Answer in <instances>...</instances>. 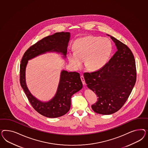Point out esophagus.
Segmentation results:
<instances>
[{
    "instance_id": "esophagus-1",
    "label": "esophagus",
    "mask_w": 148,
    "mask_h": 148,
    "mask_svg": "<svg viewBox=\"0 0 148 148\" xmlns=\"http://www.w3.org/2000/svg\"><path fill=\"white\" fill-rule=\"evenodd\" d=\"M80 77L83 85H85L86 82L85 80V78H84V76H83V75H81V76H80Z\"/></svg>"
}]
</instances>
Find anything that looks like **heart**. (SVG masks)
<instances>
[{"mask_svg":"<svg viewBox=\"0 0 148 148\" xmlns=\"http://www.w3.org/2000/svg\"><path fill=\"white\" fill-rule=\"evenodd\" d=\"M74 51L68 54V58L75 68H79L85 60L86 67L95 71L103 67L108 62L112 54V42L108 38L87 36L75 40Z\"/></svg>","mask_w":148,"mask_h":148,"instance_id":"b5f03b06","label":"heart"}]
</instances>
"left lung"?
I'll return each instance as SVG.
<instances>
[{
    "mask_svg": "<svg viewBox=\"0 0 148 148\" xmlns=\"http://www.w3.org/2000/svg\"><path fill=\"white\" fill-rule=\"evenodd\" d=\"M110 37L116 45V53L101 68L84 74L87 87L98 97L92 108L101 114H111L122 108L132 92L137 76L131 50L120 40Z\"/></svg>",
    "mask_w": 148,
    "mask_h": 148,
    "instance_id": "obj_1",
    "label": "left lung"
}]
</instances>
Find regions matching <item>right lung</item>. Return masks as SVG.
<instances>
[{
  "label": "right lung",
  "instance_id": "1",
  "mask_svg": "<svg viewBox=\"0 0 148 148\" xmlns=\"http://www.w3.org/2000/svg\"><path fill=\"white\" fill-rule=\"evenodd\" d=\"M70 33L56 32L47 36L31 46L24 54L20 65V84L32 106L43 116L56 118L62 116L70 110L71 97L82 88L80 74L63 70L56 93L48 102H42L34 97L27 87L25 69L28 60L46 52L61 53L66 58Z\"/></svg>",
  "mask_w": 148,
  "mask_h": 148
}]
</instances>
